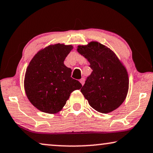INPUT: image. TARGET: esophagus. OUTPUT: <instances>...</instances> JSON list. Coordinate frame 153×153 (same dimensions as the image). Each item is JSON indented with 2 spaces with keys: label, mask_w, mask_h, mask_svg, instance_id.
Returning a JSON list of instances; mask_svg holds the SVG:
<instances>
[{
  "label": "esophagus",
  "mask_w": 153,
  "mask_h": 153,
  "mask_svg": "<svg viewBox=\"0 0 153 153\" xmlns=\"http://www.w3.org/2000/svg\"><path fill=\"white\" fill-rule=\"evenodd\" d=\"M80 81V83H81V84H82V85H83V84H84L85 79H84V78H82V79H80V81Z\"/></svg>",
  "instance_id": "obj_1"
}]
</instances>
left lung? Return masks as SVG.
I'll return each mask as SVG.
<instances>
[{
  "label": "left lung",
  "instance_id": "8db88e82",
  "mask_svg": "<svg viewBox=\"0 0 153 153\" xmlns=\"http://www.w3.org/2000/svg\"><path fill=\"white\" fill-rule=\"evenodd\" d=\"M77 51L87 58L93 70L81 89L90 106L103 114L116 109L128 91L126 69L111 50L97 42L79 46Z\"/></svg>",
  "mask_w": 153,
  "mask_h": 153
}]
</instances>
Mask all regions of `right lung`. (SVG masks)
Returning <instances> with one entry per match:
<instances>
[{
  "mask_svg": "<svg viewBox=\"0 0 153 153\" xmlns=\"http://www.w3.org/2000/svg\"><path fill=\"white\" fill-rule=\"evenodd\" d=\"M72 47L57 45L39 51L29 63L24 88L29 101L41 111L55 114L65 105L71 93L82 87L71 77L72 70L64 60Z\"/></svg>",
  "mask_w": 153,
  "mask_h": 153,
  "instance_id": "1",
  "label": "right lung"
}]
</instances>
